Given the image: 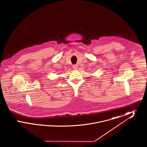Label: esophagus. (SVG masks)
Returning a JSON list of instances; mask_svg holds the SVG:
<instances>
[{
	"label": "esophagus",
	"mask_w": 147,
	"mask_h": 147,
	"mask_svg": "<svg viewBox=\"0 0 147 147\" xmlns=\"http://www.w3.org/2000/svg\"><path fill=\"white\" fill-rule=\"evenodd\" d=\"M73 68L74 70H77L78 66H77V65H73Z\"/></svg>",
	"instance_id": "34e87169"
}]
</instances>
